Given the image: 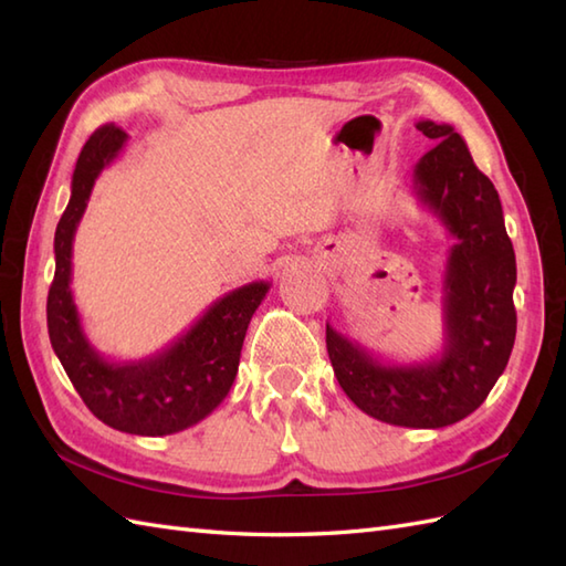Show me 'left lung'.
<instances>
[{
	"label": "left lung",
	"mask_w": 566,
	"mask_h": 566,
	"mask_svg": "<svg viewBox=\"0 0 566 566\" xmlns=\"http://www.w3.org/2000/svg\"><path fill=\"white\" fill-rule=\"evenodd\" d=\"M438 146L416 163L413 195L454 238L442 280V353L428 363H381L326 323L335 377L381 423L444 428L484 403L515 340V252L496 187L450 124L418 122Z\"/></svg>",
	"instance_id": "1"
}]
</instances>
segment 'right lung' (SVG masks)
I'll return each instance as SVG.
<instances>
[{"instance_id": "add662e5", "label": "right lung", "mask_w": 566, "mask_h": 566, "mask_svg": "<svg viewBox=\"0 0 566 566\" xmlns=\"http://www.w3.org/2000/svg\"><path fill=\"white\" fill-rule=\"evenodd\" d=\"M128 134L106 124L94 130L72 172V195L55 228V276L48 292V335L72 387L102 423L130 436H172L207 418L231 391L248 323L270 292L250 282L223 294L165 350L136 363H112L94 350L72 298V240L104 167Z\"/></svg>"}]
</instances>
